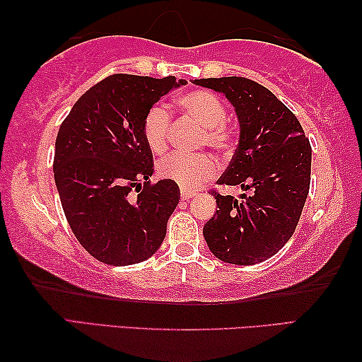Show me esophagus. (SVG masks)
Returning a JSON list of instances; mask_svg holds the SVG:
<instances>
[{
  "label": "esophagus",
  "mask_w": 362,
  "mask_h": 362,
  "mask_svg": "<svg viewBox=\"0 0 362 362\" xmlns=\"http://www.w3.org/2000/svg\"><path fill=\"white\" fill-rule=\"evenodd\" d=\"M194 195H195L194 191H189V189H181V199L182 200L191 199V197H194Z\"/></svg>",
  "instance_id": "esophagus-1"
}]
</instances>
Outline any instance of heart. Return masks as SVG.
Returning <instances> with one entry per match:
<instances>
[{
	"instance_id": "1",
	"label": "heart",
	"mask_w": 362,
	"mask_h": 362,
	"mask_svg": "<svg viewBox=\"0 0 362 362\" xmlns=\"http://www.w3.org/2000/svg\"><path fill=\"white\" fill-rule=\"evenodd\" d=\"M176 107L202 125L199 146H210L221 156H230L235 147L237 136L228 125V110L223 100L210 91L195 90L176 99ZM171 129V114L167 107L156 104L142 118V136L146 144L156 153L168 147ZM218 163L206 152L171 153L157 165V173L163 180L173 181L181 189H194L216 175Z\"/></svg>"
}]
</instances>
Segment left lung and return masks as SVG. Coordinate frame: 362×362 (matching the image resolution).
Returning a JSON list of instances; mask_svg holds the SVG:
<instances>
[{"mask_svg":"<svg viewBox=\"0 0 362 362\" xmlns=\"http://www.w3.org/2000/svg\"><path fill=\"white\" fill-rule=\"evenodd\" d=\"M194 83L223 93L240 122L239 146L218 185L252 191L237 200L210 189L218 210L204 237L224 263H262L287 244L300 221L311 181L310 139L293 112L257 81L223 76Z\"/></svg>","mask_w":362,"mask_h":362,"instance_id":"8db88e82","label":"left lung"}]
</instances>
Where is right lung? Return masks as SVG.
Returning <instances> with one entry per match:
<instances>
[{"mask_svg": "<svg viewBox=\"0 0 362 362\" xmlns=\"http://www.w3.org/2000/svg\"><path fill=\"white\" fill-rule=\"evenodd\" d=\"M185 83L110 75L76 100L59 128L52 163L59 197L72 233L99 262L141 263L162 245L180 187L168 180L151 182L142 118Z\"/></svg>", "mask_w": 362, "mask_h": 362, "instance_id": "add662e5", "label": "right lung"}]
</instances>
